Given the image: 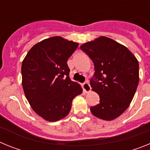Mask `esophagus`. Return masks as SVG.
<instances>
[{
    "label": "esophagus",
    "mask_w": 150,
    "mask_h": 150,
    "mask_svg": "<svg viewBox=\"0 0 150 150\" xmlns=\"http://www.w3.org/2000/svg\"><path fill=\"white\" fill-rule=\"evenodd\" d=\"M83 91H85V92H88V91H90V90H91V86H90L89 83H88V82H86V83H84L83 84Z\"/></svg>",
    "instance_id": "obj_1"
}]
</instances>
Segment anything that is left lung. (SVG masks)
I'll return each instance as SVG.
<instances>
[{
  "label": "left lung",
  "instance_id": "left-lung-1",
  "mask_svg": "<svg viewBox=\"0 0 150 150\" xmlns=\"http://www.w3.org/2000/svg\"><path fill=\"white\" fill-rule=\"evenodd\" d=\"M80 49L94 63L90 85L100 97V103L90 110L101 120H114L128 108L137 90L138 61L127 47L106 37L87 42Z\"/></svg>",
  "mask_w": 150,
  "mask_h": 150
}]
</instances>
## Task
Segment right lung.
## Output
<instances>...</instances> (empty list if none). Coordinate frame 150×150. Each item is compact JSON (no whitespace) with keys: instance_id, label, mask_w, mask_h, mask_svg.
Instances as JSON below:
<instances>
[{"instance_id":"obj_1","label":"right lung","mask_w":150,"mask_h":150,"mask_svg":"<svg viewBox=\"0 0 150 150\" xmlns=\"http://www.w3.org/2000/svg\"><path fill=\"white\" fill-rule=\"evenodd\" d=\"M78 43L53 37L29 50L22 64V87L34 112L50 122L65 117L74 98L83 92L71 81L67 62Z\"/></svg>"}]
</instances>
